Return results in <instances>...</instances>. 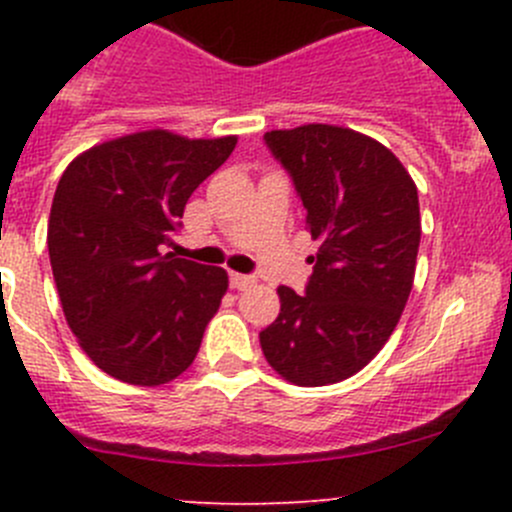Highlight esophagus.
I'll return each instance as SVG.
<instances>
[{"label": "esophagus", "instance_id": "34e87169", "mask_svg": "<svg viewBox=\"0 0 512 512\" xmlns=\"http://www.w3.org/2000/svg\"><path fill=\"white\" fill-rule=\"evenodd\" d=\"M255 285V277L240 275V272H230V287L232 289H247Z\"/></svg>", "mask_w": 512, "mask_h": 512}]
</instances>
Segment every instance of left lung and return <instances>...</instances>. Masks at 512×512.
<instances>
[{
    "label": "left lung",
    "mask_w": 512,
    "mask_h": 512,
    "mask_svg": "<svg viewBox=\"0 0 512 512\" xmlns=\"http://www.w3.org/2000/svg\"><path fill=\"white\" fill-rule=\"evenodd\" d=\"M319 242L307 294L277 287L280 317L260 332L267 364L297 386H327L364 369L409 302L421 242L418 190L371 136L329 123L267 131Z\"/></svg>",
    "instance_id": "obj_1"
}]
</instances>
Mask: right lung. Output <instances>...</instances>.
Masks as SVG:
<instances>
[{
	"instance_id": "obj_1",
	"label": "right lung",
	"mask_w": 512,
	"mask_h": 512,
	"mask_svg": "<svg viewBox=\"0 0 512 512\" xmlns=\"http://www.w3.org/2000/svg\"><path fill=\"white\" fill-rule=\"evenodd\" d=\"M235 143L151 128L98 143L61 175L46 232L54 282L79 347L113 379L160 386L193 364L227 272L160 250Z\"/></svg>"
}]
</instances>
